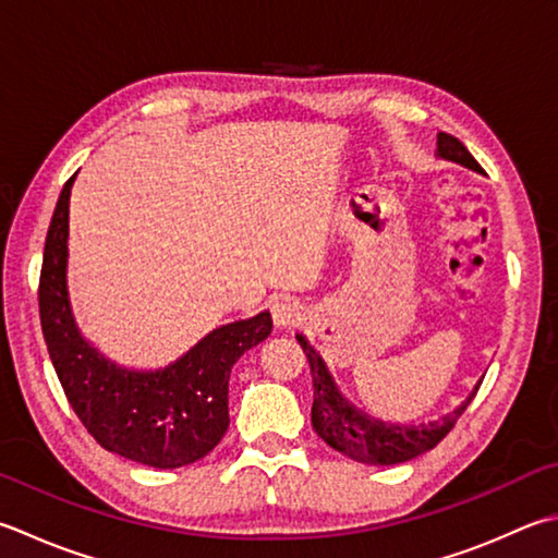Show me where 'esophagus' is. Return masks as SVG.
Masks as SVG:
<instances>
[{"label": "esophagus", "mask_w": 558, "mask_h": 558, "mask_svg": "<svg viewBox=\"0 0 558 558\" xmlns=\"http://www.w3.org/2000/svg\"><path fill=\"white\" fill-rule=\"evenodd\" d=\"M271 318H275L277 328H291V325H299L301 320V306L291 299L275 301V306H271Z\"/></svg>", "instance_id": "esophagus-1"}]
</instances>
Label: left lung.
<instances>
[{
  "mask_svg": "<svg viewBox=\"0 0 558 558\" xmlns=\"http://www.w3.org/2000/svg\"><path fill=\"white\" fill-rule=\"evenodd\" d=\"M437 153L445 160L461 162L471 170L481 172V165L474 160L464 143L449 133L437 135ZM299 344L308 356L311 374H313V408H311V423L313 429L318 433L325 442L332 449L342 451L344 457L362 464H401V461L415 459L417 454L435 449L442 439L451 433V427L457 425L461 413L474 401L476 391L471 393L464 403L457 410H451L445 417L433 420V423L423 425H401V423H386V420L372 417L364 410L354 408L347 398L338 391L332 376L325 369V362L320 354L313 350L303 335H296Z\"/></svg>",
  "mask_w": 558,
  "mask_h": 558,
  "instance_id": "obj_1",
  "label": "left lung"
}]
</instances>
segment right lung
<instances>
[{
  "mask_svg": "<svg viewBox=\"0 0 558 558\" xmlns=\"http://www.w3.org/2000/svg\"><path fill=\"white\" fill-rule=\"evenodd\" d=\"M75 174L52 214L38 281L40 330L62 391L97 442L131 461L177 469L206 457L228 429V378L250 347L271 332V315L220 325L165 369L116 366L80 338L72 320L65 262Z\"/></svg>",
  "mask_w": 558,
  "mask_h": 558,
  "instance_id": "add662e5",
  "label": "right lung"
}]
</instances>
